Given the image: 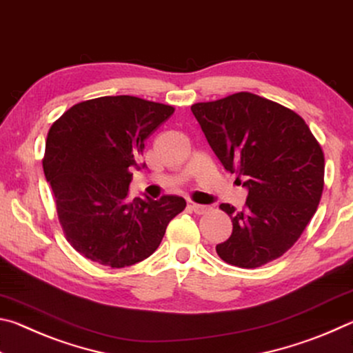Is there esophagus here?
Listing matches in <instances>:
<instances>
[{"instance_id": "obj_1", "label": "esophagus", "mask_w": 353, "mask_h": 353, "mask_svg": "<svg viewBox=\"0 0 353 353\" xmlns=\"http://www.w3.org/2000/svg\"><path fill=\"white\" fill-rule=\"evenodd\" d=\"M190 208L191 210H193L194 213H198V214H204V213H207L208 212V205H202V204H190Z\"/></svg>"}]
</instances>
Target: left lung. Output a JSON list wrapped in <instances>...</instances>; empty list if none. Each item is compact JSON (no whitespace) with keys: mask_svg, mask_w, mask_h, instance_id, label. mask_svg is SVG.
I'll list each match as a JSON object with an SVG mask.
<instances>
[{"mask_svg":"<svg viewBox=\"0 0 353 353\" xmlns=\"http://www.w3.org/2000/svg\"><path fill=\"white\" fill-rule=\"evenodd\" d=\"M191 112L219 162L249 191L240 212L219 205L234 225L216 246L221 260L252 270L282 256L318 210L325 168L318 140L294 110L249 92L196 103Z\"/></svg>","mask_w":353,"mask_h":353,"instance_id":"obj_1","label":"left lung"}]
</instances>
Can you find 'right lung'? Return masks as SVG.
<instances>
[{
    "label": "right lung",
    "instance_id": "add662e5",
    "mask_svg": "<svg viewBox=\"0 0 353 353\" xmlns=\"http://www.w3.org/2000/svg\"><path fill=\"white\" fill-rule=\"evenodd\" d=\"M174 107L129 94L74 104L48 132L43 171L67 241L85 259L110 268L143 261L159 248L181 196L129 199L145 140Z\"/></svg>",
    "mask_w": 353,
    "mask_h": 353
}]
</instances>
